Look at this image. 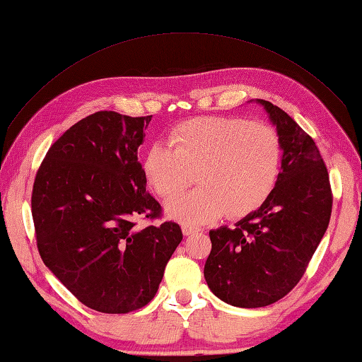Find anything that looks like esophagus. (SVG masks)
I'll list each match as a JSON object with an SVG mask.
<instances>
[{
	"label": "esophagus",
	"instance_id": "esophagus-1",
	"mask_svg": "<svg viewBox=\"0 0 362 362\" xmlns=\"http://www.w3.org/2000/svg\"><path fill=\"white\" fill-rule=\"evenodd\" d=\"M182 231H183V235H185V236H189V235H194V233H199L201 228H199V226H194V225H189V223H183Z\"/></svg>",
	"mask_w": 362,
	"mask_h": 362
}]
</instances>
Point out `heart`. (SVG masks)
<instances>
[{
    "mask_svg": "<svg viewBox=\"0 0 362 362\" xmlns=\"http://www.w3.org/2000/svg\"><path fill=\"white\" fill-rule=\"evenodd\" d=\"M169 144L145 150L142 170L148 185L173 198L193 179L198 188L170 199L166 212L183 223L201 225L223 216H247L276 185L281 142L263 122L231 116H203L177 124Z\"/></svg>",
    "mask_w": 362,
    "mask_h": 362,
    "instance_id": "b5f03b06",
    "label": "heart"
}]
</instances>
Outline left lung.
<instances>
[{"label":"left lung","instance_id":"obj_1","mask_svg":"<svg viewBox=\"0 0 362 362\" xmlns=\"http://www.w3.org/2000/svg\"><path fill=\"white\" fill-rule=\"evenodd\" d=\"M276 127L283 159L272 194L235 226L211 230L204 265L225 303L259 308L287 296L303 276L332 212L329 174L315 140L272 102L255 99Z\"/></svg>","mask_w":362,"mask_h":362}]
</instances>
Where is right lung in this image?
I'll return each instance as SVG.
<instances>
[{
    "label": "right lung",
    "mask_w": 362,
    "mask_h": 362,
    "mask_svg": "<svg viewBox=\"0 0 362 362\" xmlns=\"http://www.w3.org/2000/svg\"><path fill=\"white\" fill-rule=\"evenodd\" d=\"M151 116L97 112L54 142L36 173L32 216L45 265L79 302L100 313L139 310L155 297L182 241L146 192L139 163Z\"/></svg>",
    "instance_id": "obj_1"
}]
</instances>
